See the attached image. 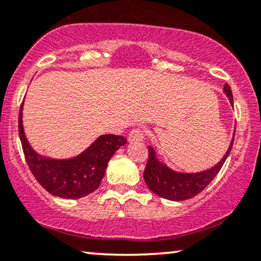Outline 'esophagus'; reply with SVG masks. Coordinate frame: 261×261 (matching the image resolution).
<instances>
[{"mask_svg":"<svg viewBox=\"0 0 261 261\" xmlns=\"http://www.w3.org/2000/svg\"><path fill=\"white\" fill-rule=\"evenodd\" d=\"M144 136H145L144 128L136 127L134 128V130H131L130 134H128V142H131V143L142 142L144 140Z\"/></svg>","mask_w":261,"mask_h":261,"instance_id":"34e87169","label":"esophagus"}]
</instances>
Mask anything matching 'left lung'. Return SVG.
I'll return each instance as SVG.
<instances>
[{"label":"left lung","mask_w":261,"mask_h":261,"mask_svg":"<svg viewBox=\"0 0 261 261\" xmlns=\"http://www.w3.org/2000/svg\"><path fill=\"white\" fill-rule=\"evenodd\" d=\"M223 90L227 94L229 101L234 106L231 88L229 87L228 83L224 85ZM232 143H234V137H232L230 145H229V149L225 152L223 159L216 166L204 172L192 173V174H190V173H176L169 169L168 167L156 159L154 149L149 145L148 162L143 173L144 181L149 187V190L160 197L166 198V199L175 201L190 199V198L200 193L218 174V172L221 171L222 166L224 165L225 160L228 158L229 152L231 150Z\"/></svg>","instance_id":"obj_1"}]
</instances>
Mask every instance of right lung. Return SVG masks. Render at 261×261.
<instances>
[{
	"instance_id": "1",
	"label": "right lung",
	"mask_w": 261,
	"mask_h": 261,
	"mask_svg": "<svg viewBox=\"0 0 261 261\" xmlns=\"http://www.w3.org/2000/svg\"><path fill=\"white\" fill-rule=\"evenodd\" d=\"M19 135L23 155L34 178L48 193L77 199L100 186L107 163L114 152L126 143L117 135H102L82 154L70 160H52L38 155L27 142L22 127V103L19 113Z\"/></svg>"
}]
</instances>
